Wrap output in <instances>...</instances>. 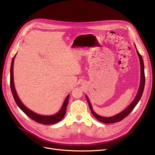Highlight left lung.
I'll return each mask as SVG.
<instances>
[{"instance_id":"8db88e82","label":"left lung","mask_w":155,"mask_h":155,"mask_svg":"<svg viewBox=\"0 0 155 155\" xmlns=\"http://www.w3.org/2000/svg\"><path fill=\"white\" fill-rule=\"evenodd\" d=\"M136 47V46H135ZM137 50V49H136ZM137 53L138 54V56L140 58V67H141V81H140V85L139 87V90H138L137 94L135 97V99H134V101L132 102V103L130 104L129 106L125 109L124 110L123 112H121L120 113H119L118 114L112 117H102L100 116L99 115L97 114L94 111L92 107V105L89 101L87 96L86 95L87 99V102L88 104L89 107H90V109L91 110L92 114H93V116L97 119L98 120L102 122L103 123H106V124H110V123H117V122H119L120 120H123L124 118H125L126 117H127L130 113L131 112V111L134 109V108L136 107V105L137 104V103L139 102L141 97L143 95V91H144V85H145V75H144V62H143V60L141 55L140 54V53L138 52L137 50H136Z\"/></svg>"}]
</instances>
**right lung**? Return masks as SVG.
I'll return each mask as SVG.
<instances>
[{
  "label": "right lung",
  "instance_id": "1",
  "mask_svg": "<svg viewBox=\"0 0 155 155\" xmlns=\"http://www.w3.org/2000/svg\"><path fill=\"white\" fill-rule=\"evenodd\" d=\"M15 56L13 57V58L12 60V63H11V77H10V85H11V92L13 95V97L14 99V101L15 103L17 104L18 106L26 114L30 117L31 119L37 122V123L39 124H46V125H49V124H54L57 123H58L59 121H60L64 117V116L66 114V110H67V107L68 103V99H69V95L66 97L65 99L62 107L60 109V110L56 114L52 115V116H41V115H39L38 114L31 111L29 109H28L25 105H24L21 100L19 99V97L16 93L15 89L14 87V80H13V65H14V61Z\"/></svg>",
  "mask_w": 155,
  "mask_h": 155
}]
</instances>
